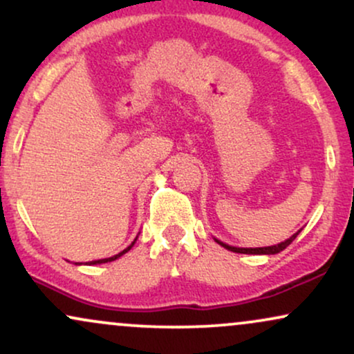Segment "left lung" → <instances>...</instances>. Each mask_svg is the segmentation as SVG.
Segmentation results:
<instances>
[{
    "instance_id": "8db88e82",
    "label": "left lung",
    "mask_w": 354,
    "mask_h": 354,
    "mask_svg": "<svg viewBox=\"0 0 354 354\" xmlns=\"http://www.w3.org/2000/svg\"><path fill=\"white\" fill-rule=\"evenodd\" d=\"M301 232V231H299ZM299 232H296L295 236H291L288 239V241H284V242H281V244H278V245H272V247H257V249H241V247H231V245H227V244H224V242H219L218 239H216V242L219 245H223L224 249H227V250H231V252H236V254H254V255H273V254H278V252H281V250H284L286 249V247L291 244L292 241H295L296 239V236Z\"/></svg>"
}]
</instances>
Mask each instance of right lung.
<instances>
[{"instance_id": "obj_1", "label": "right lung", "mask_w": 354, "mask_h": 354, "mask_svg": "<svg viewBox=\"0 0 354 354\" xmlns=\"http://www.w3.org/2000/svg\"><path fill=\"white\" fill-rule=\"evenodd\" d=\"M135 241H136V239H135ZM133 244H135V242H133ZM133 244H131L130 247H127V249H125V250H123V252H120V254H117V255L110 257V259H100V260H94V261H91V263H89V265H97V263H107V261H113V260H117V259H118V257H122L123 254H127V252H128V250H130V249H131V247H133Z\"/></svg>"}]
</instances>
